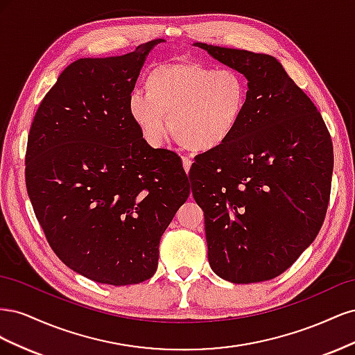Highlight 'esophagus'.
<instances>
[{"label":"esophagus","instance_id":"1","mask_svg":"<svg viewBox=\"0 0 355 355\" xmlns=\"http://www.w3.org/2000/svg\"><path fill=\"white\" fill-rule=\"evenodd\" d=\"M182 166H184L185 173L188 175V173H189V168H191V166H192V161H191L188 157H182Z\"/></svg>","mask_w":355,"mask_h":355}]
</instances>
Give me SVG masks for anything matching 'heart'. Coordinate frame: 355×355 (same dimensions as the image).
<instances>
[{
  "label": "heart",
  "instance_id": "1",
  "mask_svg": "<svg viewBox=\"0 0 355 355\" xmlns=\"http://www.w3.org/2000/svg\"><path fill=\"white\" fill-rule=\"evenodd\" d=\"M145 92L133 93L127 110L153 148L164 142L170 128L176 142L192 153L216 151L237 133L249 105L240 72L197 62L154 68L145 78Z\"/></svg>",
  "mask_w": 355,
  "mask_h": 355
}]
</instances>
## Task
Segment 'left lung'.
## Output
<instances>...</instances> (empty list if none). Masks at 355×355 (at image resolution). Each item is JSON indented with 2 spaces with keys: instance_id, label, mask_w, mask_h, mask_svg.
I'll list each match as a JSON object with an SVG mask.
<instances>
[{
  "instance_id": "1",
  "label": "left lung",
  "mask_w": 355,
  "mask_h": 355,
  "mask_svg": "<svg viewBox=\"0 0 355 355\" xmlns=\"http://www.w3.org/2000/svg\"><path fill=\"white\" fill-rule=\"evenodd\" d=\"M247 78L249 105L230 141L189 170L209 263L235 284L275 278L324 222L333 146L323 116L275 58L194 42Z\"/></svg>"
}]
</instances>
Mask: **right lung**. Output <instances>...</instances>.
Returning <instances> with one entry per match:
<instances>
[{
    "label": "right lung",
    "mask_w": 355,
    "mask_h": 355,
    "mask_svg": "<svg viewBox=\"0 0 355 355\" xmlns=\"http://www.w3.org/2000/svg\"><path fill=\"white\" fill-rule=\"evenodd\" d=\"M163 41L72 62L29 130L26 189L46 239L71 270L102 284L155 274L161 235L189 196L180 158L149 146L127 110L146 56Z\"/></svg>",
    "instance_id": "right-lung-1"
}]
</instances>
